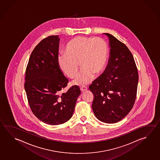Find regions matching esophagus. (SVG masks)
<instances>
[{
	"label": "esophagus",
	"mask_w": 160,
	"mask_h": 160,
	"mask_svg": "<svg viewBox=\"0 0 160 160\" xmlns=\"http://www.w3.org/2000/svg\"><path fill=\"white\" fill-rule=\"evenodd\" d=\"M80 90H81L82 92H84V91L87 90V87H86V86H82V87H80Z\"/></svg>",
	"instance_id": "obj_1"
}]
</instances>
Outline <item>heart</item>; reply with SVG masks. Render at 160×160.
Returning <instances> with one entry per match:
<instances>
[{
    "mask_svg": "<svg viewBox=\"0 0 160 160\" xmlns=\"http://www.w3.org/2000/svg\"><path fill=\"white\" fill-rule=\"evenodd\" d=\"M109 52V46L102 38L77 37L67 44L65 52L58 55V61L61 70L70 78L78 72L79 62L82 68L73 83L84 86L104 69Z\"/></svg>",
    "mask_w": 160,
    "mask_h": 160,
    "instance_id": "b5f03b06",
    "label": "heart"
}]
</instances>
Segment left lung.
<instances>
[{
	"instance_id": "1",
	"label": "left lung",
	"mask_w": 160,
	"mask_h": 160,
	"mask_svg": "<svg viewBox=\"0 0 160 160\" xmlns=\"http://www.w3.org/2000/svg\"><path fill=\"white\" fill-rule=\"evenodd\" d=\"M109 39L110 57L104 73L89 86L93 94L92 108L100 121L118 122L128 115L137 96L138 72L128 47L114 36Z\"/></svg>"
}]
</instances>
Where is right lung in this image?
Segmentation results:
<instances>
[{"label":"right lung","instance_id":"right-lung-1","mask_svg":"<svg viewBox=\"0 0 160 160\" xmlns=\"http://www.w3.org/2000/svg\"><path fill=\"white\" fill-rule=\"evenodd\" d=\"M58 35L44 38L30 55L24 84L29 106L41 121L51 125L62 124L72 117L81 90L78 86L61 91L68 79L58 65Z\"/></svg>","mask_w":160,"mask_h":160}]
</instances>
